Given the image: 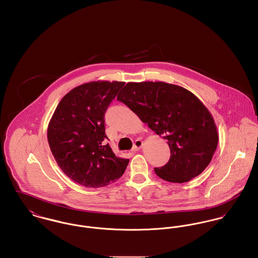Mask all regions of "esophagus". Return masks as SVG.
I'll use <instances>...</instances> for the list:
<instances>
[{"mask_svg": "<svg viewBox=\"0 0 258 258\" xmlns=\"http://www.w3.org/2000/svg\"><path fill=\"white\" fill-rule=\"evenodd\" d=\"M143 141L142 140H137L136 141V143H135V144H134V150L135 151H137V150H140L142 147H143Z\"/></svg>", "mask_w": 258, "mask_h": 258, "instance_id": "1", "label": "esophagus"}]
</instances>
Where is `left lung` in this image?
I'll return each instance as SVG.
<instances>
[{
	"label": "left lung",
	"mask_w": 258,
	"mask_h": 258,
	"mask_svg": "<svg viewBox=\"0 0 258 258\" xmlns=\"http://www.w3.org/2000/svg\"><path fill=\"white\" fill-rule=\"evenodd\" d=\"M116 99L167 141L170 159L154 168L158 177L184 183L210 164L219 134L213 115L192 92L165 82H128Z\"/></svg>",
	"instance_id": "1"
}]
</instances>
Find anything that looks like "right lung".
I'll list each match as a JSON object with an SVG mask.
<instances>
[{"label": "right lung", "mask_w": 258, "mask_h": 258, "mask_svg": "<svg viewBox=\"0 0 258 258\" xmlns=\"http://www.w3.org/2000/svg\"><path fill=\"white\" fill-rule=\"evenodd\" d=\"M124 85L93 81L75 87L59 102L47 127V141L60 169L74 182L99 188L116 181L130 159L115 156L104 143L105 113Z\"/></svg>", "instance_id": "right-lung-1"}]
</instances>
